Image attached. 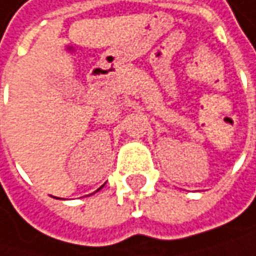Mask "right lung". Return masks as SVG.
Here are the masks:
<instances>
[{"instance_id":"right-lung-1","label":"right lung","mask_w":256,"mask_h":256,"mask_svg":"<svg viewBox=\"0 0 256 256\" xmlns=\"http://www.w3.org/2000/svg\"><path fill=\"white\" fill-rule=\"evenodd\" d=\"M99 189H100V188H99ZM99 189H98V190H99Z\"/></svg>"}]
</instances>
